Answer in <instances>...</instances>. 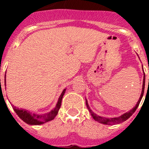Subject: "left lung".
Returning <instances> with one entry per match:
<instances>
[{
	"label": "left lung",
	"mask_w": 149,
	"mask_h": 149,
	"mask_svg": "<svg viewBox=\"0 0 149 149\" xmlns=\"http://www.w3.org/2000/svg\"><path fill=\"white\" fill-rule=\"evenodd\" d=\"M145 81H146V77H145V73H144V77H143V89H142L141 95H140V98H139L137 104H136V106L134 107L132 110H131L130 111L127 112V113H124L123 115L120 116H119V117H115V118H110V119H109V118H105V117L99 116L96 115V114L94 113L92 111V110L89 108V105H88V103H87V101L86 100V106H87L88 110H89V112H90L91 115H92V116H93V119H94L95 121H97V122H99V123L104 124V125H116V124H119V123H121V122H125V121L127 120L128 118H130V117L133 115V113H134V112L136 111V108H137L138 106H139V103H140V101H141V99L143 96V93H144Z\"/></svg>",
	"instance_id": "1"
}]
</instances>
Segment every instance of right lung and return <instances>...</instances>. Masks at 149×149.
<instances>
[{
    "label": "right lung",
    "instance_id": "1",
    "mask_svg": "<svg viewBox=\"0 0 149 149\" xmlns=\"http://www.w3.org/2000/svg\"><path fill=\"white\" fill-rule=\"evenodd\" d=\"M4 83L5 85H6V75H5ZM65 89L63 91V93L60 95V98H59L58 99V101H57V104H56L54 109L51 110V111H50L49 113H31V112L28 111V110H24V109L16 108V107H14L13 105H12V106H13V110H15V112L16 113L17 115H18V116H19V118L22 119L24 122H26V123L28 124V125H42V124L48 122H49V121L53 120V119H54L55 116H56L57 115V113H58V111L60 108L62 98H63V95L65 94Z\"/></svg>",
    "mask_w": 149,
    "mask_h": 149
}]
</instances>
